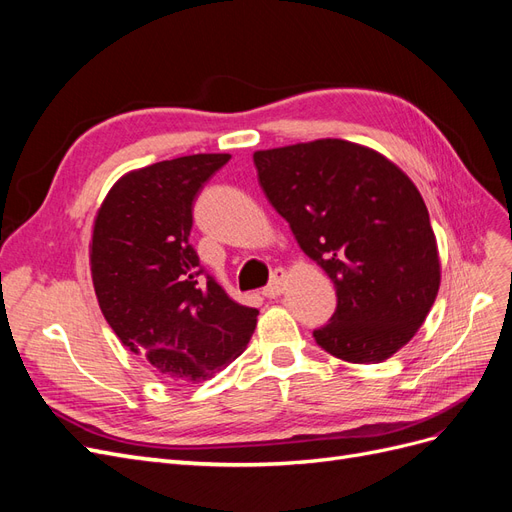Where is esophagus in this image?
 Listing matches in <instances>:
<instances>
[{
	"label": "esophagus",
	"mask_w": 512,
	"mask_h": 512,
	"mask_svg": "<svg viewBox=\"0 0 512 512\" xmlns=\"http://www.w3.org/2000/svg\"><path fill=\"white\" fill-rule=\"evenodd\" d=\"M286 280H288V273L284 269H275L273 275H271V284L265 290H262V294H265V297H269V299L280 297V294L286 288Z\"/></svg>",
	"instance_id": "34e87169"
}]
</instances>
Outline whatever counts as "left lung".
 Segmentation results:
<instances>
[{
	"label": "left lung",
	"instance_id": "obj_1",
	"mask_svg": "<svg viewBox=\"0 0 512 512\" xmlns=\"http://www.w3.org/2000/svg\"><path fill=\"white\" fill-rule=\"evenodd\" d=\"M254 164L269 203L335 286L337 309L316 344L348 363L391 359L423 327L442 273L412 179L342 138L256 151Z\"/></svg>",
	"mask_w": 512,
	"mask_h": 512
}]
</instances>
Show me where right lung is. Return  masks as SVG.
Returning a JSON list of instances; mask_svg holds the SVG:
<instances>
[{
  "label": "right lung",
  "instance_id": "right-lung-1",
  "mask_svg": "<svg viewBox=\"0 0 512 512\" xmlns=\"http://www.w3.org/2000/svg\"><path fill=\"white\" fill-rule=\"evenodd\" d=\"M230 160L196 153L130 170L96 213L89 269L102 314L119 342L173 384L213 378L245 350L258 309L200 277L190 245L192 203Z\"/></svg>",
  "mask_w": 512,
  "mask_h": 512
}]
</instances>
